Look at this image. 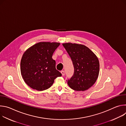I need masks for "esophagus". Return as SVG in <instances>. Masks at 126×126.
<instances>
[{"instance_id":"34e87169","label":"esophagus","mask_w":126,"mask_h":126,"mask_svg":"<svg viewBox=\"0 0 126 126\" xmlns=\"http://www.w3.org/2000/svg\"><path fill=\"white\" fill-rule=\"evenodd\" d=\"M61 73L62 76H64V75H65V71H61Z\"/></svg>"}]
</instances>
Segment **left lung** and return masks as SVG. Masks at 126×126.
Masks as SVG:
<instances>
[{"mask_svg":"<svg viewBox=\"0 0 126 126\" xmlns=\"http://www.w3.org/2000/svg\"><path fill=\"white\" fill-rule=\"evenodd\" d=\"M73 64L74 74L67 80L69 86L75 91H85L96 82L99 73V62L95 54L82 44H62Z\"/></svg>","mask_w":126,"mask_h":126,"instance_id":"obj_1","label":"left lung"}]
</instances>
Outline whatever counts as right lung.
<instances>
[{"label": "right lung", "mask_w": 126, "mask_h": 126, "mask_svg": "<svg viewBox=\"0 0 126 126\" xmlns=\"http://www.w3.org/2000/svg\"><path fill=\"white\" fill-rule=\"evenodd\" d=\"M60 43L39 42L23 54L20 70L25 82L31 88L43 91L49 88L61 73L56 69V62L52 58Z\"/></svg>", "instance_id": "1"}]
</instances>
